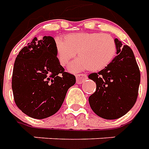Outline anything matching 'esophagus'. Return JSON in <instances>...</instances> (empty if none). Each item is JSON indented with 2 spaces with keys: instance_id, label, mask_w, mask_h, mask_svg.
I'll use <instances>...</instances> for the list:
<instances>
[{
  "instance_id": "esophagus-1",
  "label": "esophagus",
  "mask_w": 149,
  "mask_h": 149,
  "mask_svg": "<svg viewBox=\"0 0 149 149\" xmlns=\"http://www.w3.org/2000/svg\"><path fill=\"white\" fill-rule=\"evenodd\" d=\"M76 77H77V83L81 84L87 79L88 77L87 75L84 74V73H79V74H77Z\"/></svg>"
}]
</instances>
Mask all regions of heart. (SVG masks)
Listing matches in <instances>:
<instances>
[{"mask_svg": "<svg viewBox=\"0 0 149 149\" xmlns=\"http://www.w3.org/2000/svg\"><path fill=\"white\" fill-rule=\"evenodd\" d=\"M56 53L60 64L66 66L77 56L69 66L72 72L88 68L93 72L100 71L112 61L116 55V43L109 34L102 33H73L67 35L65 40H56Z\"/></svg>", "mask_w": 149, "mask_h": 149, "instance_id": "obj_1", "label": "heart"}]
</instances>
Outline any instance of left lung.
<instances>
[{"instance_id":"obj_1","label":"left lung","mask_w":149,"mask_h":149,"mask_svg":"<svg viewBox=\"0 0 149 149\" xmlns=\"http://www.w3.org/2000/svg\"><path fill=\"white\" fill-rule=\"evenodd\" d=\"M117 56L106 68L88 75L96 82V92L88 98L91 109L97 116L115 120L125 115L136 101L141 72L133 52L115 39Z\"/></svg>"}]
</instances>
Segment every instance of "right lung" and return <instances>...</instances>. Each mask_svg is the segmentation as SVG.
I'll list each match as a JSON object with an SVG mask.
<instances>
[{"mask_svg":"<svg viewBox=\"0 0 149 149\" xmlns=\"http://www.w3.org/2000/svg\"><path fill=\"white\" fill-rule=\"evenodd\" d=\"M55 40L44 37L24 46L15 60L12 88L15 103L30 117L47 118L55 114L67 91L76 83L74 75L65 71L56 53Z\"/></svg>","mask_w":149,"mask_h":149,"instance_id":"1","label":"right lung"}]
</instances>
